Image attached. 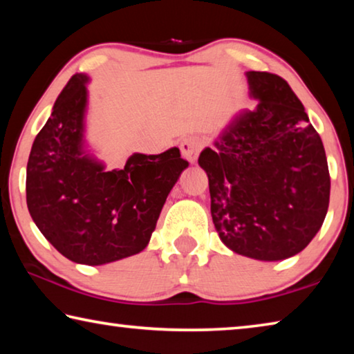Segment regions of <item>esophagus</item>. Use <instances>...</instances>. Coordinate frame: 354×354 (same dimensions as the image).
<instances>
[{
    "mask_svg": "<svg viewBox=\"0 0 354 354\" xmlns=\"http://www.w3.org/2000/svg\"><path fill=\"white\" fill-rule=\"evenodd\" d=\"M179 148H181V153L184 156V159H187L190 164H194L196 158H198V154L203 148V142L200 137L196 136H187L184 137L179 143Z\"/></svg>",
    "mask_w": 354,
    "mask_h": 354,
    "instance_id": "esophagus-1",
    "label": "esophagus"
}]
</instances>
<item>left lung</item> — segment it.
Masks as SVG:
<instances>
[{"label":"left lung","mask_w":354,"mask_h":354,"mask_svg":"<svg viewBox=\"0 0 354 354\" xmlns=\"http://www.w3.org/2000/svg\"><path fill=\"white\" fill-rule=\"evenodd\" d=\"M254 109H242L203 149L211 215L237 254L283 261L315 237L329 205L325 148L283 77L247 71Z\"/></svg>","instance_id":"8db88e82"}]
</instances>
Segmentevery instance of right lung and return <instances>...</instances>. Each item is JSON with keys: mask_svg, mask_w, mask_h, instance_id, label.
<instances>
[{"mask_svg": "<svg viewBox=\"0 0 354 354\" xmlns=\"http://www.w3.org/2000/svg\"><path fill=\"white\" fill-rule=\"evenodd\" d=\"M91 77L75 75L35 137L26 203L41 234L76 263L104 266L147 248L173 185L187 169L179 148L134 153L106 170L86 139Z\"/></svg>", "mask_w": 354, "mask_h": 354, "instance_id": "obj_1", "label": "right lung"}]
</instances>
